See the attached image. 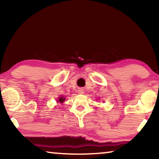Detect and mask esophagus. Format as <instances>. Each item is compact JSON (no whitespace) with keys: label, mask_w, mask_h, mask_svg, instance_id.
<instances>
[{"label":"esophagus","mask_w":159,"mask_h":159,"mask_svg":"<svg viewBox=\"0 0 159 159\" xmlns=\"http://www.w3.org/2000/svg\"><path fill=\"white\" fill-rule=\"evenodd\" d=\"M78 93L80 94V95H82V94L84 93V90L83 88H79L78 89Z\"/></svg>","instance_id":"obj_1"}]
</instances>
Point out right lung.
Instances as JSON below:
<instances>
[{"label":"right lung","mask_w":159,"mask_h":159,"mask_svg":"<svg viewBox=\"0 0 159 159\" xmlns=\"http://www.w3.org/2000/svg\"><path fill=\"white\" fill-rule=\"evenodd\" d=\"M65 98H64V97H60V98H58L57 101L58 102H60V103H63V102H64V100H65Z\"/></svg>","instance_id":"right-lung-1"}]
</instances>
